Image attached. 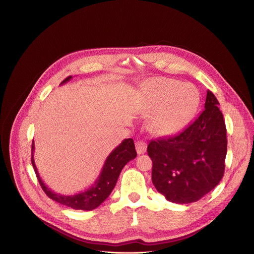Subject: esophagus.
<instances>
[{"label": "esophagus", "instance_id": "34e87169", "mask_svg": "<svg viewBox=\"0 0 254 254\" xmlns=\"http://www.w3.org/2000/svg\"><path fill=\"white\" fill-rule=\"evenodd\" d=\"M146 148H147V145L144 141L142 140H137L135 142V149H136V152L137 154H143L146 152Z\"/></svg>", "mask_w": 254, "mask_h": 254}]
</instances>
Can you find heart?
Instances as JSON below:
<instances>
[{
    "label": "heart",
    "mask_w": 254,
    "mask_h": 254,
    "mask_svg": "<svg viewBox=\"0 0 254 254\" xmlns=\"http://www.w3.org/2000/svg\"><path fill=\"white\" fill-rule=\"evenodd\" d=\"M142 92L152 110H155L150 128L163 136L183 130L195 118L201 103L196 86L171 78H152L143 84Z\"/></svg>",
    "instance_id": "1"
}]
</instances>
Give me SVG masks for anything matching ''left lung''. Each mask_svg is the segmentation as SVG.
<instances>
[{"mask_svg": "<svg viewBox=\"0 0 254 254\" xmlns=\"http://www.w3.org/2000/svg\"><path fill=\"white\" fill-rule=\"evenodd\" d=\"M219 105L208 91L205 110L192 125L176 136L149 142L152 183L169 202H197L222 180L228 140Z\"/></svg>", "mask_w": 254, "mask_h": 254, "instance_id": "obj_1", "label": "left lung"}]
</instances>
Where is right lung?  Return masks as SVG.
Returning <instances> with one entry per match:
<instances>
[{
    "mask_svg": "<svg viewBox=\"0 0 254 254\" xmlns=\"http://www.w3.org/2000/svg\"><path fill=\"white\" fill-rule=\"evenodd\" d=\"M72 79V76L67 77L61 85L67 83ZM33 150L34 142L31 146V163L35 171L38 182L44 191V193L55 202L67 206L74 210H83V211H92L98 208L112 193L114 190L121 171L125 165L136 157V151L134 147V142L131 138L124 139L122 143L117 146L107 157L103 169L95 181V183L86 191L80 192L74 195H61L51 191L41 180L37 168L33 159Z\"/></svg>",
    "mask_w": 254,
    "mask_h": 254,
    "instance_id": "1",
    "label": "right lung"
}]
</instances>
